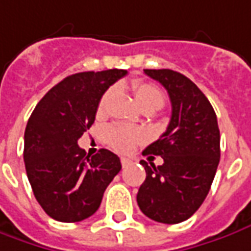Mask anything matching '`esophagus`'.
<instances>
[{"instance_id":"obj_1","label":"esophagus","mask_w":251,"mask_h":251,"mask_svg":"<svg viewBox=\"0 0 251 251\" xmlns=\"http://www.w3.org/2000/svg\"><path fill=\"white\" fill-rule=\"evenodd\" d=\"M121 163H122V166H124V168H126V166H129V165L132 163V161H130V159H127V158H121Z\"/></svg>"}]
</instances>
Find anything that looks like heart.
<instances>
[{
    "label": "heart",
    "instance_id": "b5f03b06",
    "mask_svg": "<svg viewBox=\"0 0 251 251\" xmlns=\"http://www.w3.org/2000/svg\"><path fill=\"white\" fill-rule=\"evenodd\" d=\"M134 99L140 105V108H151L158 110L165 103V95L156 85L144 81H134L132 85ZM115 93V86H111L105 90L103 96L99 100L97 112H103L107 108V104L111 100V97ZM144 133L140 132L139 129H133L122 125H111L105 129V140L107 143L121 152L130 151L136 144L144 141Z\"/></svg>",
    "mask_w": 251,
    "mask_h": 251
}]
</instances>
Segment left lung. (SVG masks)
<instances>
[{"mask_svg":"<svg viewBox=\"0 0 251 251\" xmlns=\"http://www.w3.org/2000/svg\"><path fill=\"white\" fill-rule=\"evenodd\" d=\"M168 90L172 117L166 132L143 155H159L161 166L146 161V180L137 192L140 210L163 224L188 220L203 203L220 162V130L207 97L173 70H144Z\"/></svg>","mask_w":251,"mask_h":251,"instance_id":"obj_1","label":"left lung"}]
</instances>
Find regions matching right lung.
Wrapping results in <instances>:
<instances>
[{"instance_id":"obj_1","label":"right lung","mask_w":251,"mask_h":251,"mask_svg":"<svg viewBox=\"0 0 251 251\" xmlns=\"http://www.w3.org/2000/svg\"><path fill=\"white\" fill-rule=\"evenodd\" d=\"M126 74L114 68L67 76L41 99L28 118L25 172L35 199L56 221L78 223L95 214L122 168L105 148L86 155L78 139L93 125L104 92Z\"/></svg>"}]
</instances>
